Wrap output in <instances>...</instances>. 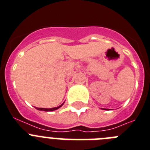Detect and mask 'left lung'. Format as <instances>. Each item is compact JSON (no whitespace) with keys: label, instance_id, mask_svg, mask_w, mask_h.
<instances>
[{"label":"left lung","instance_id":"left-lung-1","mask_svg":"<svg viewBox=\"0 0 150 150\" xmlns=\"http://www.w3.org/2000/svg\"><path fill=\"white\" fill-rule=\"evenodd\" d=\"M103 110H108V109H105V108H104V109Z\"/></svg>","mask_w":150,"mask_h":150}]
</instances>
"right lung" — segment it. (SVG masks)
<instances>
[{
    "label": "right lung",
    "instance_id": "1",
    "mask_svg": "<svg viewBox=\"0 0 150 150\" xmlns=\"http://www.w3.org/2000/svg\"><path fill=\"white\" fill-rule=\"evenodd\" d=\"M63 104H64V102H63V103H62L61 105H59V106L57 107V108H49V109H48V108H36V107H35V108H36L37 110H42V111H53V110H56L59 109V108H60V107L62 106V105H63Z\"/></svg>",
    "mask_w": 150,
    "mask_h": 150
}]
</instances>
